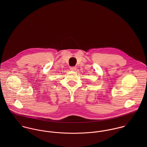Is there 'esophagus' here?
<instances>
[{
    "instance_id": "esophagus-1",
    "label": "esophagus",
    "mask_w": 147,
    "mask_h": 147,
    "mask_svg": "<svg viewBox=\"0 0 147 147\" xmlns=\"http://www.w3.org/2000/svg\"><path fill=\"white\" fill-rule=\"evenodd\" d=\"M70 69H71V71H76V67H70Z\"/></svg>"
}]
</instances>
